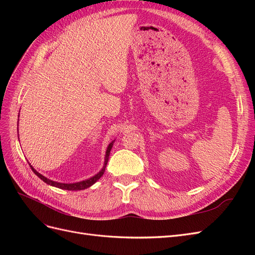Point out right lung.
Returning <instances> with one entry per match:
<instances>
[{
	"label": "right lung",
	"mask_w": 255,
	"mask_h": 255,
	"mask_svg": "<svg viewBox=\"0 0 255 255\" xmlns=\"http://www.w3.org/2000/svg\"><path fill=\"white\" fill-rule=\"evenodd\" d=\"M112 146H113V142L110 143V145L107 146V150H106V155H105V163H104V167L101 171H100L98 174H96L95 176L90 177V179L88 180H85V181H82V182H79V183H73V184H65V183H57V182H54V181H51L49 179H47V177L43 176L42 174H40L39 172H37L35 169L30 166V168H32L33 172L39 177V179H41L44 183H47L49 185H51V186H55L57 188H60V189H66V190H83V189H86L88 187H90L91 185H94L100 177H101L105 171V167L107 165V161H109V157H110V153H111V150H112Z\"/></svg>",
	"instance_id": "1"
}]
</instances>
